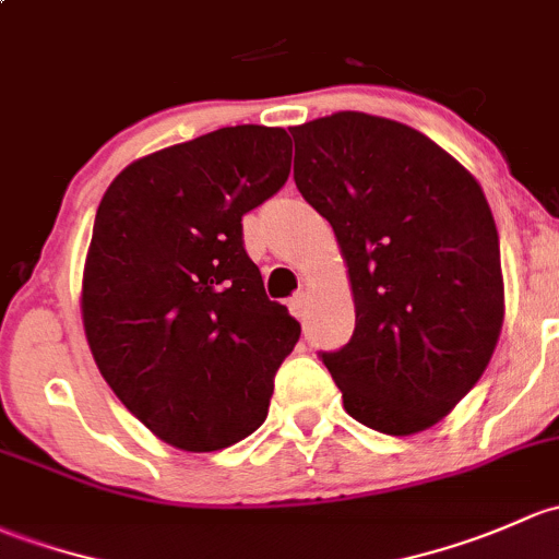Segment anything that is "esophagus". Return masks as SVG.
Masks as SVG:
<instances>
[{
  "label": "esophagus",
  "mask_w": 559,
  "mask_h": 559,
  "mask_svg": "<svg viewBox=\"0 0 559 559\" xmlns=\"http://www.w3.org/2000/svg\"><path fill=\"white\" fill-rule=\"evenodd\" d=\"M290 312L296 314L298 320H301L304 314H307V293L301 290V293H296V296L290 298Z\"/></svg>",
  "instance_id": "1"
}]
</instances>
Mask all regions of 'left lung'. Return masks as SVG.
<instances>
[{
  "mask_svg": "<svg viewBox=\"0 0 559 559\" xmlns=\"http://www.w3.org/2000/svg\"><path fill=\"white\" fill-rule=\"evenodd\" d=\"M290 134L296 186L331 223L355 301L353 338L322 364L366 428H433L479 382L503 328L485 191L399 120L347 109Z\"/></svg>",
  "mask_w": 559,
  "mask_h": 559,
  "instance_id": "8db88e82",
  "label": "left lung"
}]
</instances>
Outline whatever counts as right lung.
I'll return each mask as SVG.
<instances>
[{
  "mask_svg": "<svg viewBox=\"0 0 559 559\" xmlns=\"http://www.w3.org/2000/svg\"><path fill=\"white\" fill-rule=\"evenodd\" d=\"M287 175L285 129L228 126L136 158L102 195L85 338L120 404L177 450H226L261 428L301 336L241 241V217Z\"/></svg>",
  "mask_w": 559,
  "mask_h": 559,
  "instance_id": "add662e5",
  "label": "right lung"
}]
</instances>
